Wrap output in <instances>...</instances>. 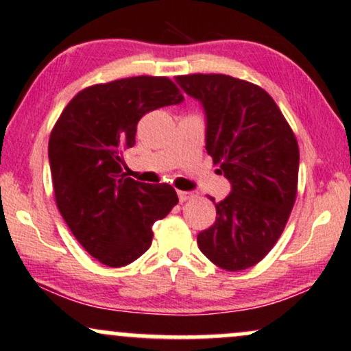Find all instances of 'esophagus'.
Segmentation results:
<instances>
[{
  "label": "esophagus",
  "instance_id": "34e87169",
  "mask_svg": "<svg viewBox=\"0 0 351 351\" xmlns=\"http://www.w3.org/2000/svg\"><path fill=\"white\" fill-rule=\"evenodd\" d=\"M177 195H179L180 203H184V202L190 200V198L193 197V193L192 192H184V190H179V192H177Z\"/></svg>",
  "mask_w": 351,
  "mask_h": 351
}]
</instances>
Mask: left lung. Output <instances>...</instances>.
I'll return each mask as SVG.
<instances>
[{
	"instance_id": "8db88e82",
	"label": "left lung",
	"mask_w": 351,
	"mask_h": 351,
	"mask_svg": "<svg viewBox=\"0 0 351 351\" xmlns=\"http://www.w3.org/2000/svg\"><path fill=\"white\" fill-rule=\"evenodd\" d=\"M205 112L206 153L219 164L231 193L215 202L216 221L198 247L228 271L254 267L283 232L296 200L300 149L274 99L226 75L177 76Z\"/></svg>"
}]
</instances>
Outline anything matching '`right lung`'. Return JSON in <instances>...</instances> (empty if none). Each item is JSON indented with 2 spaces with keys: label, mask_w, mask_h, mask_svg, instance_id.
Masks as SVG:
<instances>
[{
  "label": "right lung",
  "mask_w": 351,
  "mask_h": 351,
  "mask_svg": "<svg viewBox=\"0 0 351 351\" xmlns=\"http://www.w3.org/2000/svg\"><path fill=\"white\" fill-rule=\"evenodd\" d=\"M184 96L169 77L135 76L77 93L51 130L49 161L60 213L80 244L107 267L141 257L154 221L177 205L167 184H143L123 172L145 114Z\"/></svg>",
  "instance_id": "right-lung-1"
}]
</instances>
